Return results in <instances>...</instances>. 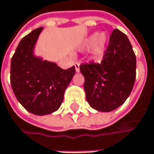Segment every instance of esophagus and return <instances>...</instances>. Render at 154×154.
<instances>
[{"instance_id":"esophagus-1","label":"esophagus","mask_w":154,"mask_h":154,"mask_svg":"<svg viewBox=\"0 0 154 154\" xmlns=\"http://www.w3.org/2000/svg\"><path fill=\"white\" fill-rule=\"evenodd\" d=\"M74 65H75V69H76V71L77 72H79L80 71V69H79V63L76 62L75 63H74Z\"/></svg>"}]
</instances>
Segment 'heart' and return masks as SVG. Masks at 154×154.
<instances>
[{
	"mask_svg": "<svg viewBox=\"0 0 154 154\" xmlns=\"http://www.w3.org/2000/svg\"><path fill=\"white\" fill-rule=\"evenodd\" d=\"M96 40H95V39ZM94 41V45H93V49H92V54H93V57L96 59H100L104 53V50H105V44H106V41H107V38H106V35H104V33L100 34L99 35H97L96 37V35H92L90 40L88 42V44L91 45L92 44Z\"/></svg>",
	"mask_w": 154,
	"mask_h": 154,
	"instance_id": "1",
	"label": "heart"
}]
</instances>
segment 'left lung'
<instances>
[{
	"mask_svg": "<svg viewBox=\"0 0 154 154\" xmlns=\"http://www.w3.org/2000/svg\"><path fill=\"white\" fill-rule=\"evenodd\" d=\"M89 104L99 112H112L131 94L136 78V56L128 37L115 29L100 63H81Z\"/></svg>",
	"mask_w": 154,
	"mask_h": 154,
	"instance_id": "1",
	"label": "left lung"
}]
</instances>
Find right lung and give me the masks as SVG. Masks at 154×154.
Listing matches in <instances>:
<instances>
[{"instance_id":"right-lung-1","label":"right lung","mask_w":154,"mask_h":154,"mask_svg":"<svg viewBox=\"0 0 154 154\" xmlns=\"http://www.w3.org/2000/svg\"><path fill=\"white\" fill-rule=\"evenodd\" d=\"M42 27L25 35L11 59L10 83L17 100L29 112L46 115L57 111L74 76L72 66L63 69L54 63L33 56V48Z\"/></svg>"}]
</instances>
